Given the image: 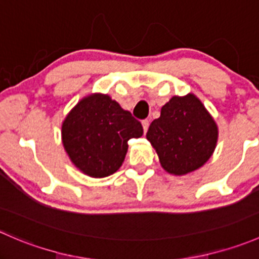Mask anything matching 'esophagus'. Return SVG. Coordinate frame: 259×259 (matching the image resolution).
I'll return each instance as SVG.
<instances>
[{
  "mask_svg": "<svg viewBox=\"0 0 259 259\" xmlns=\"http://www.w3.org/2000/svg\"><path fill=\"white\" fill-rule=\"evenodd\" d=\"M142 125H143V130H144V133H147L148 127H149V120H143Z\"/></svg>",
  "mask_w": 259,
  "mask_h": 259,
  "instance_id": "1",
  "label": "esophagus"
}]
</instances>
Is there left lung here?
Here are the masks:
<instances>
[{
	"instance_id": "obj_1",
	"label": "left lung",
	"mask_w": 259,
	"mask_h": 259,
	"mask_svg": "<svg viewBox=\"0 0 259 259\" xmlns=\"http://www.w3.org/2000/svg\"><path fill=\"white\" fill-rule=\"evenodd\" d=\"M218 125L195 95L173 96L153 120L147 139L163 169L175 176L199 169L209 160L218 142Z\"/></svg>"
}]
</instances>
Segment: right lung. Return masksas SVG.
<instances>
[{"label":"right lung","instance_id":"1","mask_svg":"<svg viewBox=\"0 0 259 259\" xmlns=\"http://www.w3.org/2000/svg\"><path fill=\"white\" fill-rule=\"evenodd\" d=\"M142 135V124L102 94L83 97L62 124V142L69 159L94 178L116 172L126 155L127 140Z\"/></svg>","mask_w":259,"mask_h":259}]
</instances>
